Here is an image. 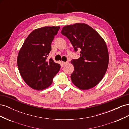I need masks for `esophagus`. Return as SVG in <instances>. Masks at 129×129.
I'll return each mask as SVG.
<instances>
[{"instance_id": "esophagus-1", "label": "esophagus", "mask_w": 129, "mask_h": 129, "mask_svg": "<svg viewBox=\"0 0 129 129\" xmlns=\"http://www.w3.org/2000/svg\"><path fill=\"white\" fill-rule=\"evenodd\" d=\"M68 63V62H62V64H63V65H64V66L67 64Z\"/></svg>"}]
</instances>
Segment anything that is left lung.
I'll return each mask as SVG.
<instances>
[{
	"label": "left lung",
	"instance_id": "obj_1",
	"mask_svg": "<svg viewBox=\"0 0 129 129\" xmlns=\"http://www.w3.org/2000/svg\"><path fill=\"white\" fill-rule=\"evenodd\" d=\"M61 33L70 40L75 52L80 50L79 59L71 61L74 67L72 82L83 90L95 87L102 80L108 67L109 53L104 40L84 23L65 26Z\"/></svg>",
	"mask_w": 129,
	"mask_h": 129
}]
</instances>
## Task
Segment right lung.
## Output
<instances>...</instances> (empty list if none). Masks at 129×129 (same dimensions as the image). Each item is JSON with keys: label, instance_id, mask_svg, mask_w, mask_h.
<instances>
[{"label": "right lung", "instance_id": "add662e5", "mask_svg": "<svg viewBox=\"0 0 129 129\" xmlns=\"http://www.w3.org/2000/svg\"><path fill=\"white\" fill-rule=\"evenodd\" d=\"M60 26H45L33 30L19 50L17 64L26 83L37 90L46 89L60 69V65L53 58L47 59L51 43Z\"/></svg>", "mask_w": 129, "mask_h": 129}]
</instances>
